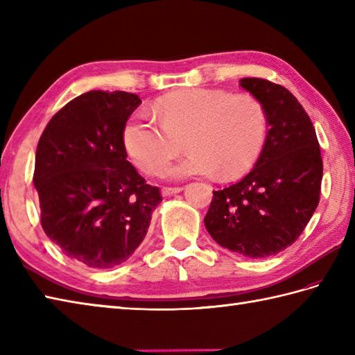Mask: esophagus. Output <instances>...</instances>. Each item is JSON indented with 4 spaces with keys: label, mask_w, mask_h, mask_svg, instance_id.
<instances>
[{
    "label": "esophagus",
    "mask_w": 355,
    "mask_h": 355,
    "mask_svg": "<svg viewBox=\"0 0 355 355\" xmlns=\"http://www.w3.org/2000/svg\"><path fill=\"white\" fill-rule=\"evenodd\" d=\"M182 191H183L182 187H163V189H162V195H163V197H171V195L180 193Z\"/></svg>",
    "instance_id": "esophagus-1"
}]
</instances>
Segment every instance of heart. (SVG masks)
<instances>
[{
    "label": "heart",
    "mask_w": 355,
    "mask_h": 355,
    "mask_svg": "<svg viewBox=\"0 0 355 355\" xmlns=\"http://www.w3.org/2000/svg\"><path fill=\"white\" fill-rule=\"evenodd\" d=\"M154 116L160 123L146 112H134L123 126L122 141L139 169L155 173L178 154L184 139L191 153L163 171L169 180L216 173L235 178L252 168L267 134L262 103L225 89H177L157 101Z\"/></svg>",
    "instance_id": "b5f03b06"
}]
</instances>
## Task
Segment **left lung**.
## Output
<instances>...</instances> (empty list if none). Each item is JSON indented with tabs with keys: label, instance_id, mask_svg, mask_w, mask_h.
<instances>
[{
	"label": "left lung",
	"instance_id": "obj_1",
	"mask_svg": "<svg viewBox=\"0 0 355 355\" xmlns=\"http://www.w3.org/2000/svg\"><path fill=\"white\" fill-rule=\"evenodd\" d=\"M239 85L266 110L267 139L250 173L214 191L205 225L230 252L267 258L291 245L311 220L323 164L310 116L288 89L258 78Z\"/></svg>",
	"mask_w": 355,
	"mask_h": 355
}]
</instances>
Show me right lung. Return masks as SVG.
Segmentation results:
<instances>
[{"instance_id":"right-lung-1","label":"right lung","mask_w":355,"mask_h":355,"mask_svg":"<svg viewBox=\"0 0 355 355\" xmlns=\"http://www.w3.org/2000/svg\"><path fill=\"white\" fill-rule=\"evenodd\" d=\"M141 103L125 92H88L51 117L36 148L41 224L70 259L105 270L130 259L162 202L126 160L122 131Z\"/></svg>"}]
</instances>
